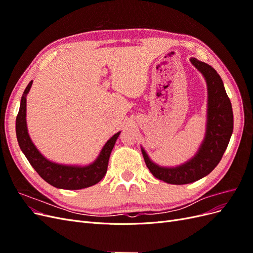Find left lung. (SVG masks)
Listing matches in <instances>:
<instances>
[{"instance_id":"left-lung-1","label":"left lung","mask_w":253,"mask_h":253,"mask_svg":"<svg viewBox=\"0 0 253 253\" xmlns=\"http://www.w3.org/2000/svg\"><path fill=\"white\" fill-rule=\"evenodd\" d=\"M190 62L206 80L207 101L206 133L195 155L185 164L163 167L155 164L141 147L145 165L154 177L172 185L194 182L211 173L223 157L233 132V113L224 83L214 68L195 58Z\"/></svg>"}]
</instances>
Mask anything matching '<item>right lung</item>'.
<instances>
[{
  "instance_id": "right-lung-1",
  "label": "right lung",
  "mask_w": 253,
  "mask_h": 253,
  "mask_svg": "<svg viewBox=\"0 0 253 253\" xmlns=\"http://www.w3.org/2000/svg\"><path fill=\"white\" fill-rule=\"evenodd\" d=\"M33 85L28 83L21 98L20 110L16 120L17 139L21 151L41 177L52 187L65 190H80L94 186L100 181L108 171L111 152L118 136V132L105 142L96 160L86 166L62 165L47 159L37 149L28 134L26 124V97Z\"/></svg>"
}]
</instances>
